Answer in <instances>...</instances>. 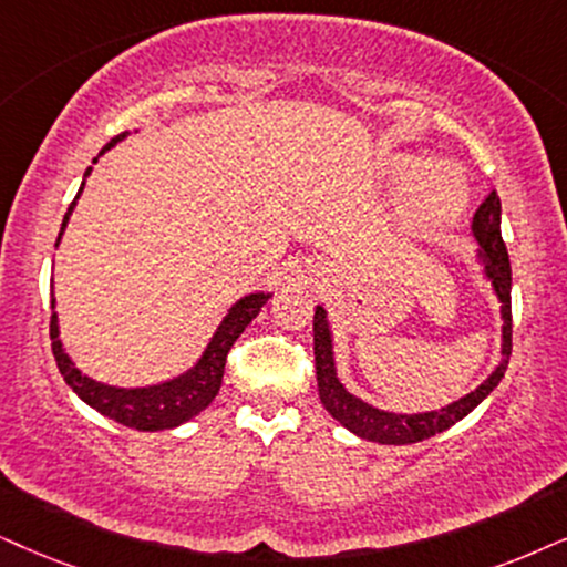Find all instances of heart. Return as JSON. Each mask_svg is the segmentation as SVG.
<instances>
[{"mask_svg": "<svg viewBox=\"0 0 567 567\" xmlns=\"http://www.w3.org/2000/svg\"><path fill=\"white\" fill-rule=\"evenodd\" d=\"M415 164L419 162L405 159L400 169L403 175H411ZM465 200H468V188H465L461 169L450 162H429L419 167L408 183L405 214L421 230H436L461 217Z\"/></svg>", "mask_w": 567, "mask_h": 567, "instance_id": "b5f03b06", "label": "heart"}]
</instances>
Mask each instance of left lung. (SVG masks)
<instances>
[{
    "label": "left lung",
    "mask_w": 567,
    "mask_h": 567,
    "mask_svg": "<svg viewBox=\"0 0 567 567\" xmlns=\"http://www.w3.org/2000/svg\"><path fill=\"white\" fill-rule=\"evenodd\" d=\"M499 206L497 190H492L489 196L482 200L474 214V238L478 240V259L484 264V275L489 277L494 292H497L499 303H503V361L492 371L489 379L484 384H478L474 392L455 400L442 411H429V413H390L379 411V408L363 403L361 398L350 395L337 379L334 371V355H332V334H329V321L327 311L317 306L313 311V358H317V382H319V398L332 419L340 421L342 426L350 432L363 436V440L379 442V444H413L424 442L429 436L444 432L457 421L465 419L482 400L489 395L494 386L499 384V379L505 377L507 361H511L513 350V311H511V259H507V248L499 233Z\"/></svg>",
    "instance_id": "8db88e82"
}]
</instances>
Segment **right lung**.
Returning <instances> with one entry per match:
<instances>
[{"instance_id":"obj_1","label":"right lung","mask_w":567,"mask_h":567,"mask_svg":"<svg viewBox=\"0 0 567 567\" xmlns=\"http://www.w3.org/2000/svg\"><path fill=\"white\" fill-rule=\"evenodd\" d=\"M125 135L127 133L112 138L102 152H99V156L110 152L114 143L123 141ZM89 172L91 169H85V175H89ZM81 193H83V185L81 190H78V196H81ZM75 200L70 204L68 214H64L60 238L64 227H68L70 214H73ZM60 238H56V246H60ZM269 298L271 292H254V296L240 298L238 303L230 308V313L221 319L219 329L214 332L212 342L206 346L204 355H200L196 367L185 371L183 377L172 379V382L154 384V386H135V390H123V386L93 382V379L81 374V371L73 367V361H70L68 353L62 350L56 313H52V321H49V337H52V353H54L56 369H60L64 382L70 384V390H73L83 403H89L91 408H96L99 413L106 415V419L117 421V424L123 426L138 429V432H162V429H175L185 424L188 419H193V415H198L214 398H217L221 374H225V361H227V353H230L233 342L238 340L243 329H246L250 321L259 317L261 306L267 303ZM52 308H54V298H52Z\"/></svg>"}]
</instances>
